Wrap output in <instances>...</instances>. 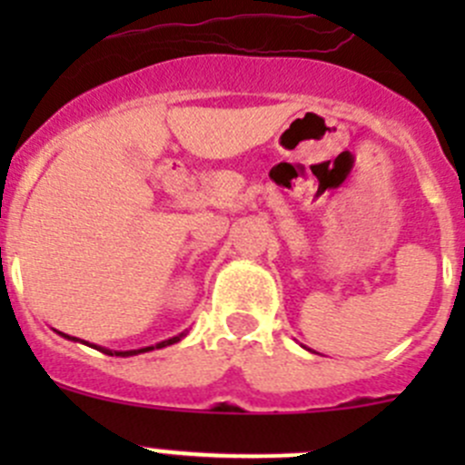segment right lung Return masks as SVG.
<instances>
[{"label": "right lung", "mask_w": 465, "mask_h": 465, "mask_svg": "<svg viewBox=\"0 0 465 465\" xmlns=\"http://www.w3.org/2000/svg\"><path fill=\"white\" fill-rule=\"evenodd\" d=\"M64 337H69V335H64ZM180 337H182V335L171 337V340H166V341H159L157 349H162V346H168V344H175V341H180ZM69 340H72V337H69ZM74 340H76V337H74ZM98 351H103V353H107V355H114V353H112V351H107V349H98ZM145 351H153V346H148V349H139V351H121V353H116V355H121V358H125V355L145 353Z\"/></svg>", "instance_id": "obj_1"}]
</instances>
